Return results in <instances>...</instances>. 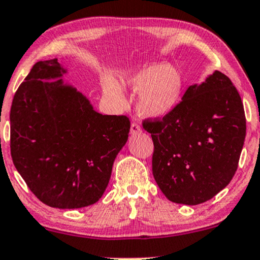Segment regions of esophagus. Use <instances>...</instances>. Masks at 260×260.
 Here are the masks:
<instances>
[{
  "label": "esophagus",
  "instance_id": "1",
  "mask_svg": "<svg viewBox=\"0 0 260 260\" xmlns=\"http://www.w3.org/2000/svg\"><path fill=\"white\" fill-rule=\"evenodd\" d=\"M130 133H131V135H137V134L141 133V127H140V125L137 124V123H133V124H131Z\"/></svg>",
  "mask_w": 260,
  "mask_h": 260
}]
</instances>
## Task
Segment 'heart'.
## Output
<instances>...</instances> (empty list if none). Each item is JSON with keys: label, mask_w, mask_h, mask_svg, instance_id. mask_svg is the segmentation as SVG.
<instances>
[{"label": "heart", "mask_w": 260, "mask_h": 260, "mask_svg": "<svg viewBox=\"0 0 260 260\" xmlns=\"http://www.w3.org/2000/svg\"><path fill=\"white\" fill-rule=\"evenodd\" d=\"M123 88L139 93L136 111L148 119H161L175 111L184 91V79L178 69L163 63L142 64L118 73V81L106 78L103 93L114 105L124 102Z\"/></svg>", "instance_id": "heart-1"}]
</instances>
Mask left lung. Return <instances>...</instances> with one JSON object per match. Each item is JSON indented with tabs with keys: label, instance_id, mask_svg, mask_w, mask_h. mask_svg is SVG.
Segmentation results:
<instances>
[{
	"label": "left lung",
	"instance_id": "1",
	"mask_svg": "<svg viewBox=\"0 0 260 260\" xmlns=\"http://www.w3.org/2000/svg\"><path fill=\"white\" fill-rule=\"evenodd\" d=\"M143 127L153 140L154 180L172 202H207L234 178L246 118L236 87L219 70L191 85L175 111L161 120H146Z\"/></svg>",
	"mask_w": 260,
	"mask_h": 260
}]
</instances>
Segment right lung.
Here are the masks:
<instances>
[{"instance_id":"add662e5","label":"right lung","mask_w":260,"mask_h":260,"mask_svg":"<svg viewBox=\"0 0 260 260\" xmlns=\"http://www.w3.org/2000/svg\"><path fill=\"white\" fill-rule=\"evenodd\" d=\"M64 74L68 69L57 58L40 60L18 88L9 115L11 154L42 203L75 209L105 193L130 121L94 111Z\"/></svg>"}]
</instances>
